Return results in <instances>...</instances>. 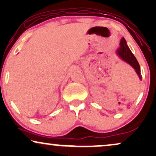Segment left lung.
I'll return each mask as SVG.
<instances>
[{"label":"left lung","instance_id":"1","mask_svg":"<svg viewBox=\"0 0 156 156\" xmlns=\"http://www.w3.org/2000/svg\"><path fill=\"white\" fill-rule=\"evenodd\" d=\"M117 53L118 55L126 61V63H129L133 68L136 70L137 74L138 75L139 78L142 79V76H141L140 73V65H139L138 61H137L136 58L134 56V55L130 51L129 48L127 45L126 41L125 38H122L120 42V48L117 51Z\"/></svg>","mask_w":156,"mask_h":156}]
</instances>
